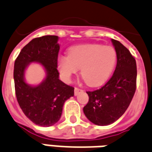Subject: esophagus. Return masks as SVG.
<instances>
[{
	"label": "esophagus",
	"mask_w": 152,
	"mask_h": 152,
	"mask_svg": "<svg viewBox=\"0 0 152 152\" xmlns=\"http://www.w3.org/2000/svg\"><path fill=\"white\" fill-rule=\"evenodd\" d=\"M80 91H82L81 89H79V88L76 87V88H75V90H74V94H75V95H78V94H79Z\"/></svg>",
	"instance_id": "obj_1"
}]
</instances>
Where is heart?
Listing matches in <instances>:
<instances>
[{
    "instance_id": "1",
    "label": "heart",
    "mask_w": 152,
    "mask_h": 152,
    "mask_svg": "<svg viewBox=\"0 0 152 152\" xmlns=\"http://www.w3.org/2000/svg\"><path fill=\"white\" fill-rule=\"evenodd\" d=\"M117 53L111 46L82 44L71 48L68 56L58 58V67L66 80L78 72L91 86H98L109 80L116 65Z\"/></svg>"
}]
</instances>
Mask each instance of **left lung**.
<instances>
[{"mask_svg": "<svg viewBox=\"0 0 152 152\" xmlns=\"http://www.w3.org/2000/svg\"><path fill=\"white\" fill-rule=\"evenodd\" d=\"M117 53L114 73L100 89L87 91L89 101L83 108L86 118L99 126H106L118 120L127 110L135 94L137 64L126 47L111 39Z\"/></svg>", "mask_w": 152, "mask_h": 152, "instance_id": "left-lung-1", "label": "left lung"}]
</instances>
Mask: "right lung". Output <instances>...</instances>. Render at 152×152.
I'll return each mask as SVG.
<instances>
[{
  "label": "right lung",
  "instance_id": "1",
  "mask_svg": "<svg viewBox=\"0 0 152 152\" xmlns=\"http://www.w3.org/2000/svg\"><path fill=\"white\" fill-rule=\"evenodd\" d=\"M58 37L35 38L22 48L14 66V81L17 101L28 119L42 127L53 126L61 118L63 104L74 95V88L59 80ZM31 62L42 64L46 77L33 87L24 80L25 69Z\"/></svg>",
  "mask_w": 152,
  "mask_h": 152
}]
</instances>
